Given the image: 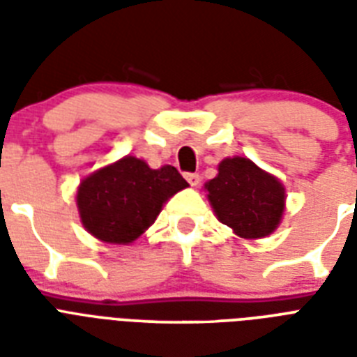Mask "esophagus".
Here are the masks:
<instances>
[{
	"instance_id": "1",
	"label": "esophagus",
	"mask_w": 357,
	"mask_h": 357,
	"mask_svg": "<svg viewBox=\"0 0 357 357\" xmlns=\"http://www.w3.org/2000/svg\"><path fill=\"white\" fill-rule=\"evenodd\" d=\"M185 178H187L190 187H198V183H200V176H198V174H187Z\"/></svg>"
}]
</instances>
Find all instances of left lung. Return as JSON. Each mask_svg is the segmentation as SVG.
<instances>
[{
    "label": "left lung",
    "instance_id": "8db88e82",
    "mask_svg": "<svg viewBox=\"0 0 357 357\" xmlns=\"http://www.w3.org/2000/svg\"><path fill=\"white\" fill-rule=\"evenodd\" d=\"M204 185L215 217L241 238L268 237L282 224L285 187L248 157H226Z\"/></svg>",
    "mask_w": 357,
    "mask_h": 357
}]
</instances>
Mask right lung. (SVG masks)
<instances>
[{
  "label": "right lung",
  "mask_w": 357,
  "mask_h": 357,
  "mask_svg": "<svg viewBox=\"0 0 357 357\" xmlns=\"http://www.w3.org/2000/svg\"><path fill=\"white\" fill-rule=\"evenodd\" d=\"M189 187L170 165L150 168L126 155L81 179L75 204L83 228L107 244H131L159 217L176 192Z\"/></svg>",
  "instance_id": "add662e5"
}]
</instances>
